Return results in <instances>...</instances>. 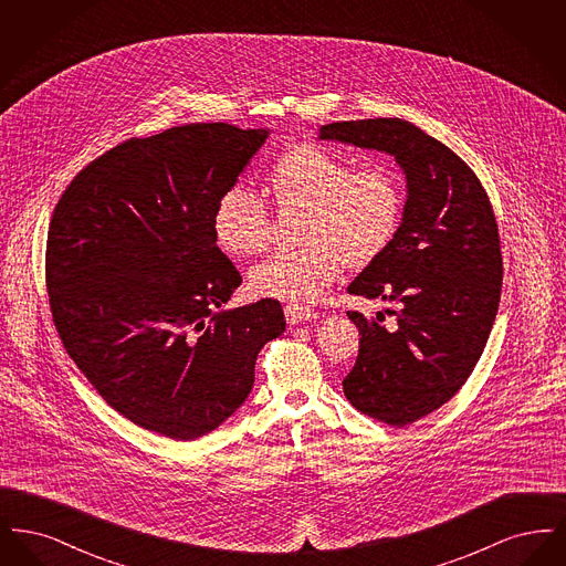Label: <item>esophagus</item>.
Masks as SVG:
<instances>
[{
	"instance_id": "1",
	"label": "esophagus",
	"mask_w": 566,
	"mask_h": 566,
	"mask_svg": "<svg viewBox=\"0 0 566 566\" xmlns=\"http://www.w3.org/2000/svg\"><path fill=\"white\" fill-rule=\"evenodd\" d=\"M284 316H286V323L293 324V326L298 323H310V321L316 318L314 310H310L305 305H298V303H289L284 307Z\"/></svg>"
}]
</instances>
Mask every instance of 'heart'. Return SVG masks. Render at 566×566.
Returning <instances> with one entry per match:
<instances>
[{
	"mask_svg": "<svg viewBox=\"0 0 566 566\" xmlns=\"http://www.w3.org/2000/svg\"><path fill=\"white\" fill-rule=\"evenodd\" d=\"M268 187L280 212H303V245L252 268L248 289L254 296L310 303L323 295L344 263L360 268L376 261L397 235L403 197L397 174L384 163L352 169L326 148L298 144L271 165ZM212 229L227 254H259L270 243V208L252 190L233 187L218 199Z\"/></svg>",
	"mask_w": 566,
	"mask_h": 566,
	"instance_id": "obj_1",
	"label": "heart"
}]
</instances>
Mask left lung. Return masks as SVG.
I'll return each instance as SVG.
<instances>
[{
  "label": "left lung",
  "mask_w": 566,
  "mask_h": 566,
  "mask_svg": "<svg viewBox=\"0 0 566 566\" xmlns=\"http://www.w3.org/2000/svg\"><path fill=\"white\" fill-rule=\"evenodd\" d=\"M321 139L386 153L403 169L397 235L348 286L397 303V326L348 312L360 346L344 392L358 411L405 427L448 403L484 352L503 284L496 218L473 169L407 120L331 123Z\"/></svg>",
  "instance_id": "8db88e82"
}]
</instances>
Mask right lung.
Segmentation results:
<instances>
[{
	"mask_svg": "<svg viewBox=\"0 0 566 566\" xmlns=\"http://www.w3.org/2000/svg\"><path fill=\"white\" fill-rule=\"evenodd\" d=\"M268 129L192 123L134 137L61 195L46 243L56 333L104 401L190 441L248 399L261 348L286 328L275 298L220 310L242 284L216 245L218 199Z\"/></svg>",
	"mask_w": 566,
	"mask_h": 566,
	"instance_id": "add662e5",
	"label": "right lung"
}]
</instances>
